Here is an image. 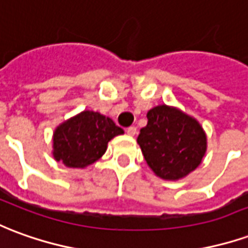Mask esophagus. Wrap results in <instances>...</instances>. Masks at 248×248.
Wrapping results in <instances>:
<instances>
[{
    "label": "esophagus",
    "instance_id": "34e87169",
    "mask_svg": "<svg viewBox=\"0 0 248 248\" xmlns=\"http://www.w3.org/2000/svg\"><path fill=\"white\" fill-rule=\"evenodd\" d=\"M126 133H127L129 136L134 137L137 134V127H134V126H130V127H127V129H126Z\"/></svg>",
    "mask_w": 248,
    "mask_h": 248
}]
</instances>
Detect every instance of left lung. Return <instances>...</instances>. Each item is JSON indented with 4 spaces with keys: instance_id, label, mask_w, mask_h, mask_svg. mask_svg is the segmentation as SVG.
Here are the masks:
<instances>
[{
    "instance_id": "1",
    "label": "left lung",
    "mask_w": 248,
    "mask_h": 248,
    "mask_svg": "<svg viewBox=\"0 0 248 248\" xmlns=\"http://www.w3.org/2000/svg\"><path fill=\"white\" fill-rule=\"evenodd\" d=\"M148 124L137 142L149 168L162 180L177 181L202 164L207 134L199 121L180 108L158 105L148 111Z\"/></svg>"
}]
</instances>
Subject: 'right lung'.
Segmentation results:
<instances>
[{"instance_id":"obj_1","label":"right lung","mask_w":248,"mask_h":248,"mask_svg":"<svg viewBox=\"0 0 248 248\" xmlns=\"http://www.w3.org/2000/svg\"><path fill=\"white\" fill-rule=\"evenodd\" d=\"M124 130L111 118L84 110L64 121L53 131L52 155L67 168L84 169L106 153L107 143Z\"/></svg>"}]
</instances>
